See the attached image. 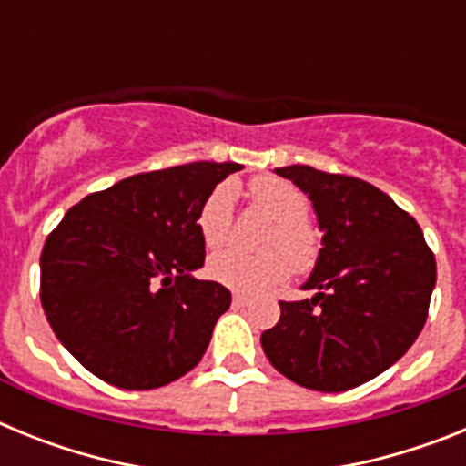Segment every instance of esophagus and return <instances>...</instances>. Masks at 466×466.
<instances>
[{
    "mask_svg": "<svg viewBox=\"0 0 466 466\" xmlns=\"http://www.w3.org/2000/svg\"><path fill=\"white\" fill-rule=\"evenodd\" d=\"M249 303H252V299H249L247 294H233V306L245 308V306H249Z\"/></svg>",
    "mask_w": 466,
    "mask_h": 466,
    "instance_id": "34e87169",
    "label": "esophagus"
}]
</instances>
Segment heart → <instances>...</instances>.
<instances>
[{"instance_id": "b5f03b06", "label": "heart", "mask_w": 466, "mask_h": 466, "mask_svg": "<svg viewBox=\"0 0 466 466\" xmlns=\"http://www.w3.org/2000/svg\"><path fill=\"white\" fill-rule=\"evenodd\" d=\"M249 196L258 209L275 219L261 247L266 252L245 254L226 249L208 261L209 278L228 289L258 294L296 273H308L319 258V238L308 224L310 198L296 184L279 177H257L249 182ZM198 233L209 249L226 245L233 230V188L221 184L200 203L196 217Z\"/></svg>"}]
</instances>
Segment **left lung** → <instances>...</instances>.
<instances>
[{
	"label": "left lung",
	"instance_id": "1",
	"mask_svg": "<svg viewBox=\"0 0 466 466\" xmlns=\"http://www.w3.org/2000/svg\"><path fill=\"white\" fill-rule=\"evenodd\" d=\"M312 200L322 249L303 289L279 300V322L261 333L270 364L317 392L373 380L409 352L430 312L434 252L392 198L357 177L310 166L278 167Z\"/></svg>",
	"mask_w": 466,
	"mask_h": 466
}]
</instances>
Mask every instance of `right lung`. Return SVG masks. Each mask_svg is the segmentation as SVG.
Wrapping results in <instances>:
<instances>
[{
  "label": "right lung",
  "mask_w": 466,
  "mask_h": 466,
  "mask_svg": "<svg viewBox=\"0 0 466 466\" xmlns=\"http://www.w3.org/2000/svg\"><path fill=\"white\" fill-rule=\"evenodd\" d=\"M238 163L142 172L69 208L41 249V306L57 340L121 390L182 378L208 350L230 291L205 263L200 203Z\"/></svg>",
  "instance_id": "add662e5"
}]
</instances>
